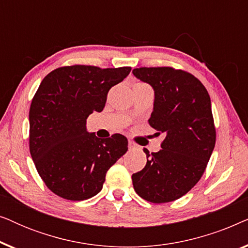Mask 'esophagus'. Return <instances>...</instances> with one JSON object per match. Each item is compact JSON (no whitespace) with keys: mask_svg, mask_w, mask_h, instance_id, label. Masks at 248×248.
Returning <instances> with one entry per match:
<instances>
[{"mask_svg":"<svg viewBox=\"0 0 248 248\" xmlns=\"http://www.w3.org/2000/svg\"><path fill=\"white\" fill-rule=\"evenodd\" d=\"M128 149L130 150H135V149H138V145L133 141H128Z\"/></svg>","mask_w":248,"mask_h":248,"instance_id":"obj_1","label":"esophagus"}]
</instances>
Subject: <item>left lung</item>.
<instances>
[{"instance_id":"left-lung-1","label":"left lung","mask_w":248,"mask_h":248,"mask_svg":"<svg viewBox=\"0 0 248 248\" xmlns=\"http://www.w3.org/2000/svg\"><path fill=\"white\" fill-rule=\"evenodd\" d=\"M138 79L155 90L149 124L164 133L161 150L147 155V165L132 175L135 192L152 203L175 201L202 177L216 144L211 100L198 78L169 66L139 67Z\"/></svg>"}]
</instances>
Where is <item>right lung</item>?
<instances>
[{
    "label": "right lung",
    "instance_id": "add662e5",
    "mask_svg": "<svg viewBox=\"0 0 248 248\" xmlns=\"http://www.w3.org/2000/svg\"><path fill=\"white\" fill-rule=\"evenodd\" d=\"M130 66L71 65L44 78L29 110V149L37 171L54 194L82 201L103 188L106 172L127 151V139L88 133L87 118L104 109L107 93Z\"/></svg>",
    "mask_w": 248,
    "mask_h": 248
}]
</instances>
